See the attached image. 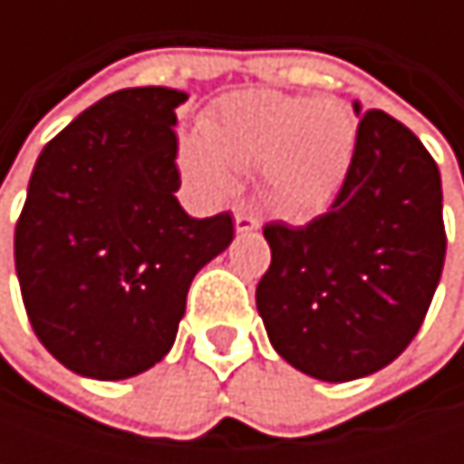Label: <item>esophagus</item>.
<instances>
[{
  "mask_svg": "<svg viewBox=\"0 0 464 464\" xmlns=\"http://www.w3.org/2000/svg\"><path fill=\"white\" fill-rule=\"evenodd\" d=\"M233 223H236V231L238 233H249L260 228V220H257V218H252V215H246V212H241V209H236V212H233Z\"/></svg>",
  "mask_w": 464,
  "mask_h": 464,
  "instance_id": "34e87169",
  "label": "esophagus"
}]
</instances>
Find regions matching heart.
I'll list each match as a JSON object with an SVG mask.
<instances>
[{
  "label": "heart",
  "instance_id": "obj_1",
  "mask_svg": "<svg viewBox=\"0 0 464 464\" xmlns=\"http://www.w3.org/2000/svg\"><path fill=\"white\" fill-rule=\"evenodd\" d=\"M201 131L179 141V169L198 190L226 196L236 188V169L257 166L268 207L295 220L333 201L357 147V121L343 102L271 88L220 99Z\"/></svg>",
  "mask_w": 464,
  "mask_h": 464
}]
</instances>
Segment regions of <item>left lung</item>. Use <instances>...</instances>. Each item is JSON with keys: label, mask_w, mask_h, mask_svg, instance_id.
<instances>
[{"label": "left lung", "mask_w": 464, "mask_h": 464, "mask_svg": "<svg viewBox=\"0 0 464 464\" xmlns=\"http://www.w3.org/2000/svg\"><path fill=\"white\" fill-rule=\"evenodd\" d=\"M354 112L357 147L333 207L298 228H263L271 266L255 290L274 349L323 382L376 373L414 341L446 257L432 155L392 115Z\"/></svg>", "instance_id": "obj_1"}]
</instances>
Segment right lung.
Listing matches in <instances>:
<instances>
[{
  "mask_svg": "<svg viewBox=\"0 0 464 464\" xmlns=\"http://www.w3.org/2000/svg\"><path fill=\"white\" fill-rule=\"evenodd\" d=\"M188 93L123 88L47 141L15 226L29 323L69 371L102 382L166 357L193 276L233 241L228 212L196 220L179 188L177 107Z\"/></svg>",
  "mask_w": 464,
  "mask_h": 464,
  "instance_id": "obj_1",
  "label": "right lung"
}]
</instances>
